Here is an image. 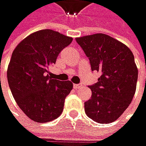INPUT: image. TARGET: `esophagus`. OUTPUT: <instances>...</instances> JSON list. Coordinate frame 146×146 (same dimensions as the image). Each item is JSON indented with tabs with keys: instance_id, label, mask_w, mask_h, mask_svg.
I'll list each match as a JSON object with an SVG mask.
<instances>
[{
	"instance_id": "esophagus-1",
	"label": "esophagus",
	"mask_w": 146,
	"mask_h": 146,
	"mask_svg": "<svg viewBox=\"0 0 146 146\" xmlns=\"http://www.w3.org/2000/svg\"><path fill=\"white\" fill-rule=\"evenodd\" d=\"M80 86H81V85H80V84H74V89H79Z\"/></svg>"
}]
</instances>
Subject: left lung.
Listing matches in <instances>:
<instances>
[{"mask_svg": "<svg viewBox=\"0 0 146 146\" xmlns=\"http://www.w3.org/2000/svg\"><path fill=\"white\" fill-rule=\"evenodd\" d=\"M76 42L88 57L92 71L101 72L98 81L88 86L92 98L85 103L86 114L101 124L113 122L127 110L136 91L138 69L133 52L103 33L78 37Z\"/></svg>", "mask_w": 146, "mask_h": 146, "instance_id": "8db88e82", "label": "left lung"}]
</instances>
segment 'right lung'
Listing matches in <instances>:
<instances>
[{
	"label": "right lung",
	"mask_w": 146,
	"mask_h": 146,
	"mask_svg": "<svg viewBox=\"0 0 146 146\" xmlns=\"http://www.w3.org/2000/svg\"><path fill=\"white\" fill-rule=\"evenodd\" d=\"M72 41L57 31L42 30L25 37L12 54L7 74L11 92L21 110L36 122L51 121L62 113L72 83L51 79L47 72Z\"/></svg>",
	"instance_id": "add662e5"
}]
</instances>
